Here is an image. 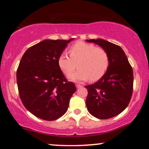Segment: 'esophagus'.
<instances>
[{"mask_svg": "<svg viewBox=\"0 0 149 149\" xmlns=\"http://www.w3.org/2000/svg\"><path fill=\"white\" fill-rule=\"evenodd\" d=\"M76 86L77 88H82V87H83V85H79V84H76Z\"/></svg>", "mask_w": 149, "mask_h": 149, "instance_id": "1", "label": "esophagus"}]
</instances>
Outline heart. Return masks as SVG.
I'll list each match as a JSON object with an SVG mask.
<instances>
[{
  "mask_svg": "<svg viewBox=\"0 0 149 149\" xmlns=\"http://www.w3.org/2000/svg\"><path fill=\"white\" fill-rule=\"evenodd\" d=\"M69 54L61 52L58 57V65L66 76H69L78 65L79 69L69 76L73 81H84L89 78L95 81L100 79L109 68V56L107 50L93 44L76 42L70 47Z\"/></svg>",
  "mask_w": 149,
  "mask_h": 149,
  "instance_id": "1",
  "label": "heart"
}]
</instances>
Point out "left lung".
Segmentation results:
<instances>
[{
	"label": "left lung",
	"instance_id": "8db88e82",
	"mask_svg": "<svg viewBox=\"0 0 149 149\" xmlns=\"http://www.w3.org/2000/svg\"><path fill=\"white\" fill-rule=\"evenodd\" d=\"M107 50L109 66L94 84L86 85V106L90 113L99 119H109L123 112L130 102L133 91V71L127 57L118 45L103 39L86 40Z\"/></svg>",
	"mask_w": 149,
	"mask_h": 149
}]
</instances>
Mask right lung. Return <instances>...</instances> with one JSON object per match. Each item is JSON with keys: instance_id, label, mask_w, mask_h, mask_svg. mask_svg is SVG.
<instances>
[{"instance_id": "obj_1", "label": "right lung", "mask_w": 149, "mask_h": 149, "mask_svg": "<svg viewBox=\"0 0 149 149\" xmlns=\"http://www.w3.org/2000/svg\"><path fill=\"white\" fill-rule=\"evenodd\" d=\"M73 38L45 40L29 47L22 56L17 71L20 99L33 115L45 120L61 117L76 92L58 65V57Z\"/></svg>"}]
</instances>
